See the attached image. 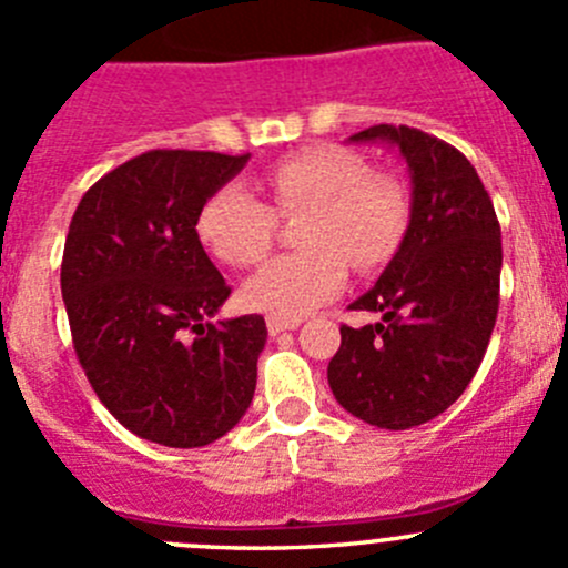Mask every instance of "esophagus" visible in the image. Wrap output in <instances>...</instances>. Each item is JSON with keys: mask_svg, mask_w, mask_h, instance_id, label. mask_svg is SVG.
I'll use <instances>...</instances> for the list:
<instances>
[{"mask_svg": "<svg viewBox=\"0 0 568 568\" xmlns=\"http://www.w3.org/2000/svg\"><path fill=\"white\" fill-rule=\"evenodd\" d=\"M301 321H284V317H267V332L270 337H275V334H284V332H293V328H298Z\"/></svg>", "mask_w": 568, "mask_h": 568, "instance_id": "obj_1", "label": "esophagus"}]
</instances>
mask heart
I'll use <instances>...</instances> for the list:
<instances>
[{
  "mask_svg": "<svg viewBox=\"0 0 568 568\" xmlns=\"http://www.w3.org/2000/svg\"><path fill=\"white\" fill-rule=\"evenodd\" d=\"M273 209L242 183H225L203 203L197 236L220 262L251 267L273 247L278 217L306 212L298 242L306 251L287 253L251 275L242 298L270 317L298 321L332 301L356 270L382 267L402 245L409 225V200L396 181L371 175L359 155L339 148H315L270 166Z\"/></svg>",
  "mask_w": 568,
  "mask_h": 568,
  "instance_id": "1",
  "label": "heart"
}]
</instances>
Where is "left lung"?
I'll list each match as a JSON object with an SVG mask.
<instances>
[{"mask_svg": "<svg viewBox=\"0 0 568 568\" xmlns=\"http://www.w3.org/2000/svg\"><path fill=\"white\" fill-rule=\"evenodd\" d=\"M348 142L398 148L413 194L396 256L351 304L382 321L339 328L328 387L365 424L409 429L449 409L483 362L499 312V220L452 144L407 125H374Z\"/></svg>", "mask_w": 568, "mask_h": 568, "instance_id": "1", "label": "left lung"}]
</instances>
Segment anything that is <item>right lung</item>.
I'll return each instance as SVG.
<instances>
[{"instance_id":"add662e5","label":"right lung","mask_w":568,"mask_h":568,"mask_svg":"<svg viewBox=\"0 0 568 568\" xmlns=\"http://www.w3.org/2000/svg\"><path fill=\"white\" fill-rule=\"evenodd\" d=\"M251 155L150 150L80 200L61 264L74 351L108 413L133 435L197 449L240 424L267 343L262 315L212 321L231 287L197 214Z\"/></svg>"}]
</instances>
